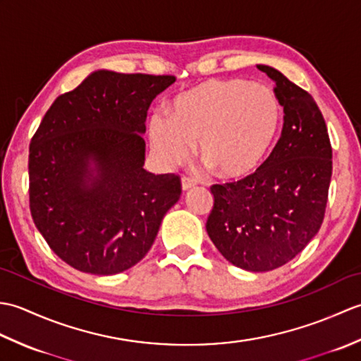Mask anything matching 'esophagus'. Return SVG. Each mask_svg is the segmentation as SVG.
<instances>
[{
	"label": "esophagus",
	"mask_w": 361,
	"mask_h": 361,
	"mask_svg": "<svg viewBox=\"0 0 361 361\" xmlns=\"http://www.w3.org/2000/svg\"><path fill=\"white\" fill-rule=\"evenodd\" d=\"M195 185H197V181L192 178V176H183L181 178V189L183 190L192 189Z\"/></svg>",
	"instance_id": "obj_1"
}]
</instances>
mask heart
I'll use <instances>...</instances> for the list:
<instances>
[{
  "mask_svg": "<svg viewBox=\"0 0 361 361\" xmlns=\"http://www.w3.org/2000/svg\"><path fill=\"white\" fill-rule=\"evenodd\" d=\"M282 105L271 88L247 79H212L173 101L172 119L153 114L149 135L157 157L181 164L197 144L198 158L224 180L255 173L282 126Z\"/></svg>",
  "mask_w": 361,
  "mask_h": 361,
  "instance_id": "heart-1",
  "label": "heart"
}]
</instances>
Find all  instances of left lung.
I'll list each match as a JSON object with an SVG mask.
<instances>
[{
    "label": "left lung",
    "mask_w": 361,
    "mask_h": 361,
    "mask_svg": "<svg viewBox=\"0 0 361 361\" xmlns=\"http://www.w3.org/2000/svg\"><path fill=\"white\" fill-rule=\"evenodd\" d=\"M274 82L283 126L255 173L212 185L206 221L212 243L233 265L270 271L298 256L323 225L332 176V145L317 102L271 66L257 65Z\"/></svg>",
    "instance_id": "obj_1"
}]
</instances>
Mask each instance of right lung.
Masks as SVG:
<instances>
[{"mask_svg": "<svg viewBox=\"0 0 361 361\" xmlns=\"http://www.w3.org/2000/svg\"><path fill=\"white\" fill-rule=\"evenodd\" d=\"M173 75L94 71L60 94L29 145V208L49 248L83 273L126 271L147 255L181 195L145 171V118Z\"/></svg>", "mask_w": 361, "mask_h": 361, "instance_id": "obj_1", "label": "right lung"}]
</instances>
